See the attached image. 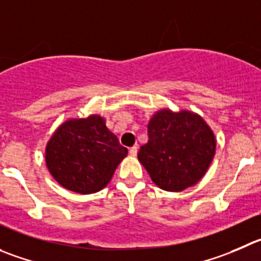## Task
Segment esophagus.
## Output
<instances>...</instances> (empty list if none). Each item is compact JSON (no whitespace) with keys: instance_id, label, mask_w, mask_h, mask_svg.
Instances as JSON below:
<instances>
[{"instance_id":"esophagus-1","label":"esophagus","mask_w":261,"mask_h":261,"mask_svg":"<svg viewBox=\"0 0 261 261\" xmlns=\"http://www.w3.org/2000/svg\"><path fill=\"white\" fill-rule=\"evenodd\" d=\"M137 152H138L137 146H133V147L129 148V155H130V156H136V155H137Z\"/></svg>"}]
</instances>
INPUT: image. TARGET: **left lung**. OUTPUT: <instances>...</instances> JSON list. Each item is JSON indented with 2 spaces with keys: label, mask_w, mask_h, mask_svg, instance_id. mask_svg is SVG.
<instances>
[{
  "label": "left lung",
  "mask_w": 261,
  "mask_h": 261,
  "mask_svg": "<svg viewBox=\"0 0 261 261\" xmlns=\"http://www.w3.org/2000/svg\"><path fill=\"white\" fill-rule=\"evenodd\" d=\"M147 133L138 160L161 190L179 192L196 185L214 159V133L197 114L160 110L151 118Z\"/></svg>",
  "instance_id": "8db88e82"
}]
</instances>
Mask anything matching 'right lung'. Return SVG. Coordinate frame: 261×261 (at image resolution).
I'll return each mask as SVG.
<instances>
[{"mask_svg":"<svg viewBox=\"0 0 261 261\" xmlns=\"http://www.w3.org/2000/svg\"><path fill=\"white\" fill-rule=\"evenodd\" d=\"M126 153L105 119L91 115L59 126L47 143L46 164L59 185L88 195L106 187Z\"/></svg>","mask_w":261,"mask_h":261,"instance_id":"obj_1","label":"right lung"}]
</instances>
